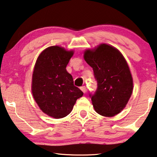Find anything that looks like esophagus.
<instances>
[{"label":"esophagus","instance_id":"34e87169","mask_svg":"<svg viewBox=\"0 0 157 157\" xmlns=\"http://www.w3.org/2000/svg\"><path fill=\"white\" fill-rule=\"evenodd\" d=\"M80 89L82 90V92H83L84 93H86V86H83L80 87Z\"/></svg>","mask_w":157,"mask_h":157}]
</instances>
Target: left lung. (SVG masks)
Segmentation results:
<instances>
[{"label": "left lung", "instance_id": "1", "mask_svg": "<svg viewBox=\"0 0 157 157\" xmlns=\"http://www.w3.org/2000/svg\"><path fill=\"white\" fill-rule=\"evenodd\" d=\"M85 61L93 68L98 88L89 94L95 110L104 117L117 115L132 95L133 81L129 67L116 48L101 44L84 53Z\"/></svg>", "mask_w": 157, "mask_h": 157}]
</instances>
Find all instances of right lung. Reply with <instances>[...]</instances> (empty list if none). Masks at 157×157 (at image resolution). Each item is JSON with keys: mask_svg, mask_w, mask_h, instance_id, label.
<instances>
[{"mask_svg": "<svg viewBox=\"0 0 157 157\" xmlns=\"http://www.w3.org/2000/svg\"><path fill=\"white\" fill-rule=\"evenodd\" d=\"M73 51L52 46L40 53L34 67L31 91L37 104L47 115L63 118L73 110L83 92L74 86L66 67Z\"/></svg>", "mask_w": 157, "mask_h": 157, "instance_id": "obj_1", "label": "right lung"}]
</instances>
